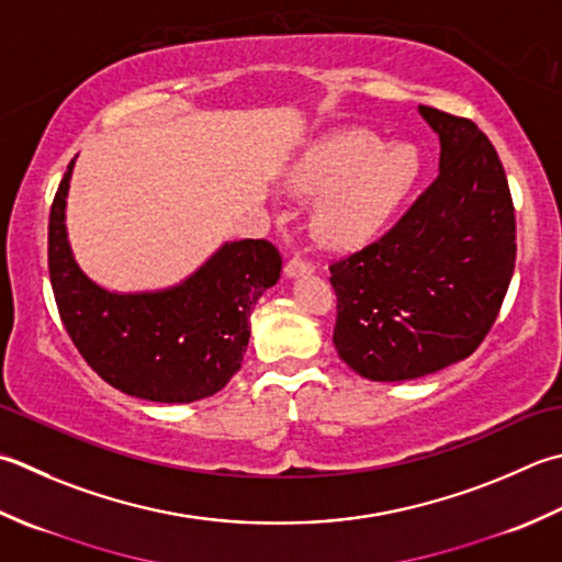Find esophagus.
Listing matches in <instances>:
<instances>
[{
    "instance_id": "1",
    "label": "esophagus",
    "mask_w": 562,
    "mask_h": 562,
    "mask_svg": "<svg viewBox=\"0 0 562 562\" xmlns=\"http://www.w3.org/2000/svg\"><path fill=\"white\" fill-rule=\"evenodd\" d=\"M314 262L312 260H304V258H292L288 266H284V274L288 278H296V274H312L314 272Z\"/></svg>"
}]
</instances>
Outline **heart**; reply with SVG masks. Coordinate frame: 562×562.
I'll return each mask as SVG.
<instances>
[{"label":"heart","instance_id":"obj_1","mask_svg":"<svg viewBox=\"0 0 562 562\" xmlns=\"http://www.w3.org/2000/svg\"><path fill=\"white\" fill-rule=\"evenodd\" d=\"M419 172L412 146L384 143L366 128H338L312 140L284 182L300 196L316 200V234L334 248L370 244L402 204Z\"/></svg>","mask_w":562,"mask_h":562}]
</instances>
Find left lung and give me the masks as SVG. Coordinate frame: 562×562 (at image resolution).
<instances>
[{
  "mask_svg": "<svg viewBox=\"0 0 562 562\" xmlns=\"http://www.w3.org/2000/svg\"><path fill=\"white\" fill-rule=\"evenodd\" d=\"M438 178L375 244L331 262L334 346L360 378L402 382L475 353L516 260L507 175L475 121L419 106Z\"/></svg>",
  "mask_w": 562,
  "mask_h": 562,
  "instance_id": "obj_1",
  "label": "left lung"
}]
</instances>
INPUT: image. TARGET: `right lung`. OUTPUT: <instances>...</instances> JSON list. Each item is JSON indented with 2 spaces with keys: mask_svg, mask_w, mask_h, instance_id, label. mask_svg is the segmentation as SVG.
I'll return each mask as SVG.
<instances>
[{
  "mask_svg": "<svg viewBox=\"0 0 562 562\" xmlns=\"http://www.w3.org/2000/svg\"><path fill=\"white\" fill-rule=\"evenodd\" d=\"M72 165L48 222V272L65 331L87 366L131 397L162 404L212 397L244 362L252 306L280 280L278 248L266 238L234 240L178 288L106 292L80 270L68 244Z\"/></svg>",
  "mask_w": 562,
  "mask_h": 562,
  "instance_id": "obj_1",
  "label": "right lung"
}]
</instances>
